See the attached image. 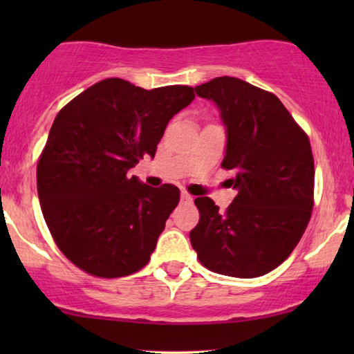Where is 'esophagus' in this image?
I'll list each match as a JSON object with an SVG mask.
<instances>
[{
	"mask_svg": "<svg viewBox=\"0 0 354 354\" xmlns=\"http://www.w3.org/2000/svg\"><path fill=\"white\" fill-rule=\"evenodd\" d=\"M180 200H182L183 203H190V201L193 200V196L190 195V193H187V192H182V193H180Z\"/></svg>",
	"mask_w": 354,
	"mask_h": 354,
	"instance_id": "obj_1",
	"label": "esophagus"
}]
</instances>
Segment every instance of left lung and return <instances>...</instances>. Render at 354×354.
I'll use <instances>...</instances> for the list:
<instances>
[{"label":"left lung","instance_id":"left-lung-1","mask_svg":"<svg viewBox=\"0 0 354 354\" xmlns=\"http://www.w3.org/2000/svg\"><path fill=\"white\" fill-rule=\"evenodd\" d=\"M217 106L225 127L222 167L235 172L236 196L225 212L207 196L190 241L212 272L253 279L270 272L298 245L313 211L314 161L309 138L277 96L235 77L195 86Z\"/></svg>","mask_w":354,"mask_h":354}]
</instances>
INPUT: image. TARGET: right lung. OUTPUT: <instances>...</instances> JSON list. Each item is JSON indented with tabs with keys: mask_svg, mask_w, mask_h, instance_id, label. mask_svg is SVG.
Instances as JSON below:
<instances>
[{
	"mask_svg": "<svg viewBox=\"0 0 354 354\" xmlns=\"http://www.w3.org/2000/svg\"><path fill=\"white\" fill-rule=\"evenodd\" d=\"M195 98L192 86L145 90L106 79L59 111L37 166L41 212L57 248L104 279L148 264L180 192L129 171L154 158L166 125Z\"/></svg>",
	"mask_w": 354,
	"mask_h": 354,
	"instance_id": "obj_1",
	"label": "right lung"
}]
</instances>
